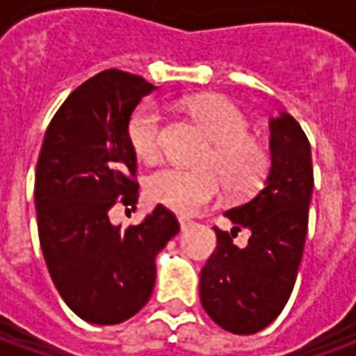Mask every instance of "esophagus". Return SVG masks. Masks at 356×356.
Returning a JSON list of instances; mask_svg holds the SVG:
<instances>
[{
	"instance_id": "34e87169",
	"label": "esophagus",
	"mask_w": 356,
	"mask_h": 356,
	"mask_svg": "<svg viewBox=\"0 0 356 356\" xmlns=\"http://www.w3.org/2000/svg\"><path fill=\"white\" fill-rule=\"evenodd\" d=\"M179 225H181V231H186V227L191 225V221H186V219H183V217H181V219H179Z\"/></svg>"
}]
</instances>
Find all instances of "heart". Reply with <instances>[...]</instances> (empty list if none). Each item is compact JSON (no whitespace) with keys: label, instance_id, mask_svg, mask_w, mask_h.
I'll use <instances>...</instances> for the list:
<instances>
[{"label":"heart","instance_id":"1","mask_svg":"<svg viewBox=\"0 0 356 356\" xmlns=\"http://www.w3.org/2000/svg\"><path fill=\"white\" fill-rule=\"evenodd\" d=\"M183 106L209 140H213V148L206 156L204 165H216L236 191L257 183L265 170V154L255 140L244 135L248 120L238 106L216 95H196L186 99ZM162 127V110L158 106L148 104L133 114L127 135L139 158L152 162L160 156ZM216 170L215 168L185 170L179 165L162 168L148 179V198L179 216H194L223 191V177Z\"/></svg>","mask_w":356,"mask_h":356}]
</instances>
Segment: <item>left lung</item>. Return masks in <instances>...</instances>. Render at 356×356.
<instances>
[{"mask_svg": "<svg viewBox=\"0 0 356 356\" xmlns=\"http://www.w3.org/2000/svg\"><path fill=\"white\" fill-rule=\"evenodd\" d=\"M270 168L254 198L225 216L231 232L216 227L217 246L200 273V301L209 318L240 336L267 328L288 303L305 246L313 194L311 145L288 112L268 120ZM252 232L246 248L232 242Z\"/></svg>", "mask_w": 356, "mask_h": 356, "instance_id": "8db88e82", "label": "left lung"}]
</instances>
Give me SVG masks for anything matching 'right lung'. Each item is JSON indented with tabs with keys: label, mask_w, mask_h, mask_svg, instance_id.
<instances>
[{
	"label": "right lung",
	"mask_w": 356,
	"mask_h": 356,
	"mask_svg": "<svg viewBox=\"0 0 356 356\" xmlns=\"http://www.w3.org/2000/svg\"><path fill=\"white\" fill-rule=\"evenodd\" d=\"M154 89L140 76L104 70L68 95L43 137L34 185L40 244L60 298L91 324H120L147 305L156 255L179 232L160 204L127 229L108 217L139 198L127 125Z\"/></svg>",
	"instance_id": "add662e5"
}]
</instances>
